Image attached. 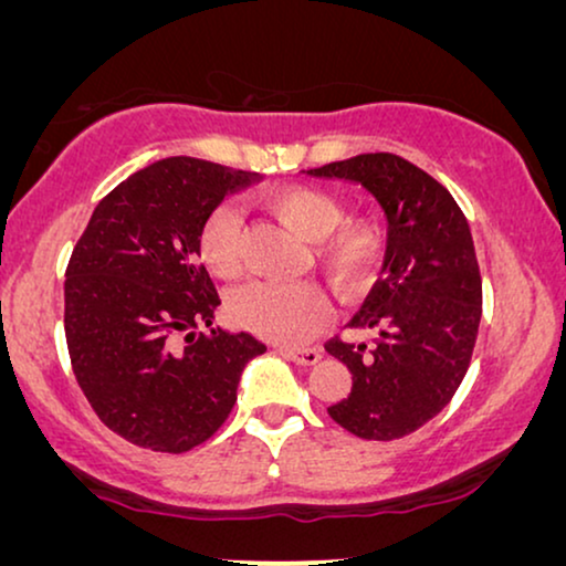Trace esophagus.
<instances>
[{
	"instance_id": "esophagus-1",
	"label": "esophagus",
	"mask_w": 566,
	"mask_h": 566,
	"mask_svg": "<svg viewBox=\"0 0 566 566\" xmlns=\"http://www.w3.org/2000/svg\"><path fill=\"white\" fill-rule=\"evenodd\" d=\"M277 353L296 363V366H316L322 358V353L316 347H281Z\"/></svg>"
}]
</instances>
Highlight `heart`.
I'll use <instances>...</instances> for the list:
<instances>
[{
	"mask_svg": "<svg viewBox=\"0 0 566 566\" xmlns=\"http://www.w3.org/2000/svg\"><path fill=\"white\" fill-rule=\"evenodd\" d=\"M301 242H308V268L343 298L360 296L381 270L386 237L376 221H345V208L329 192L285 185L260 198ZM198 258L208 273L231 281L242 273V219L219 206L198 229ZM229 314L239 327L273 343H301L327 316V298L312 283H250L231 296Z\"/></svg>",
	"mask_w": 566,
	"mask_h": 566,
	"instance_id": "heart-1",
	"label": "heart"
}]
</instances>
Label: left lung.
I'll return each instance as SVG.
<instances>
[{
	"mask_svg": "<svg viewBox=\"0 0 566 566\" xmlns=\"http://www.w3.org/2000/svg\"><path fill=\"white\" fill-rule=\"evenodd\" d=\"M306 175L358 182L386 219L381 281L347 322L378 337L374 347L324 345L353 374L350 394L327 412L358 438H405L453 399L474 353L482 275L469 221L443 185L397 154H358Z\"/></svg>",
	"mask_w": 566,
	"mask_h": 566,
	"instance_id": "obj_1",
	"label": "left lung"
}]
</instances>
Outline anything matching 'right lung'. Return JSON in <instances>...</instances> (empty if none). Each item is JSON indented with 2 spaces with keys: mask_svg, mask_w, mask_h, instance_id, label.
Returning a JSON list of instances; mask_svg holds the SVG:
<instances>
[{
  "mask_svg": "<svg viewBox=\"0 0 566 566\" xmlns=\"http://www.w3.org/2000/svg\"><path fill=\"white\" fill-rule=\"evenodd\" d=\"M260 180L196 157L138 169L99 200L64 283L69 358L84 397L113 432L161 453L213 436L265 345L211 329L221 304L198 262V229L223 196Z\"/></svg>",
  "mask_w": 566,
  "mask_h": 566,
  "instance_id": "1",
  "label": "right lung"
}]
</instances>
